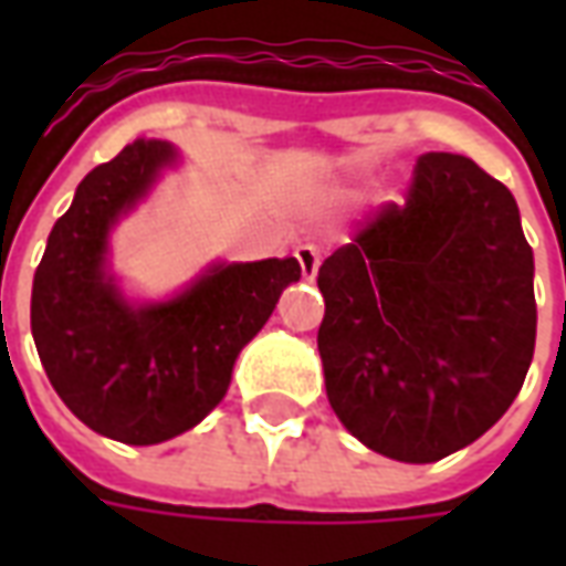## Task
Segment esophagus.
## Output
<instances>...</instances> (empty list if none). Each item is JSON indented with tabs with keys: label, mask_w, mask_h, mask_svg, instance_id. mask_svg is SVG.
Returning <instances> with one entry per match:
<instances>
[{
	"label": "esophagus",
	"mask_w": 566,
	"mask_h": 566,
	"mask_svg": "<svg viewBox=\"0 0 566 566\" xmlns=\"http://www.w3.org/2000/svg\"><path fill=\"white\" fill-rule=\"evenodd\" d=\"M296 263H300V270L306 279H315L318 275V266H321V251L315 245H300L294 251Z\"/></svg>",
	"instance_id": "esophagus-1"
}]
</instances>
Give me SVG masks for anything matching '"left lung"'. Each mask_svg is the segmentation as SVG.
<instances>
[{"label": "left lung", "mask_w": 566, "mask_h": 566, "mask_svg": "<svg viewBox=\"0 0 566 566\" xmlns=\"http://www.w3.org/2000/svg\"><path fill=\"white\" fill-rule=\"evenodd\" d=\"M327 400L385 458L430 463L470 446L518 397L534 360V251L518 206L461 154H421L406 202H385L321 263Z\"/></svg>", "instance_id": "8db88e82"}]
</instances>
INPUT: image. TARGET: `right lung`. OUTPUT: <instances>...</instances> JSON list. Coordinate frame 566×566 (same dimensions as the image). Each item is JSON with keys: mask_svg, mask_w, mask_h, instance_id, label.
<instances>
[{"mask_svg": "<svg viewBox=\"0 0 566 566\" xmlns=\"http://www.w3.org/2000/svg\"><path fill=\"white\" fill-rule=\"evenodd\" d=\"M172 160V145L139 139L96 166L32 279V339L54 391L91 430L127 446L172 439L209 416L239 352L300 279L294 258L221 263L169 303H124L103 270L105 239Z\"/></svg>", "mask_w": 566, "mask_h": 566, "instance_id": "1", "label": "right lung"}]
</instances>
